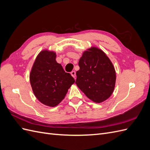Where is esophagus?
Returning a JSON list of instances; mask_svg holds the SVG:
<instances>
[{
	"instance_id": "esophagus-1",
	"label": "esophagus",
	"mask_w": 150,
	"mask_h": 150,
	"mask_svg": "<svg viewBox=\"0 0 150 150\" xmlns=\"http://www.w3.org/2000/svg\"><path fill=\"white\" fill-rule=\"evenodd\" d=\"M71 76L73 77V78L76 79V72L74 71H72L71 72Z\"/></svg>"
}]
</instances>
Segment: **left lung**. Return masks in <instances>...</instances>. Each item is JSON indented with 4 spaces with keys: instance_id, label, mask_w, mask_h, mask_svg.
<instances>
[{
    "instance_id": "1",
    "label": "left lung",
    "mask_w": 150,
    "mask_h": 150,
    "mask_svg": "<svg viewBox=\"0 0 150 150\" xmlns=\"http://www.w3.org/2000/svg\"><path fill=\"white\" fill-rule=\"evenodd\" d=\"M79 66L76 84L86 96L98 103L110 98L115 89L116 72L106 54L93 47L83 52Z\"/></svg>"
}]
</instances>
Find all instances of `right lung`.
Returning <instances> with one entry per match:
<instances>
[{
	"mask_svg": "<svg viewBox=\"0 0 150 150\" xmlns=\"http://www.w3.org/2000/svg\"><path fill=\"white\" fill-rule=\"evenodd\" d=\"M54 52L44 50L36 57L30 74L33 93L38 100L46 106L54 107L64 98L75 82L56 61Z\"/></svg>",
	"mask_w": 150,
	"mask_h": 150,
	"instance_id": "right-lung-1",
	"label": "right lung"
}]
</instances>
